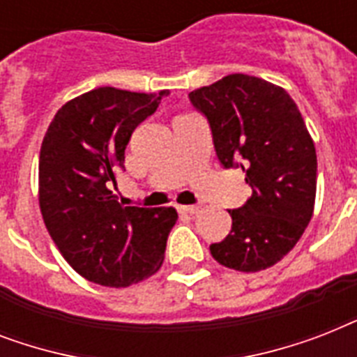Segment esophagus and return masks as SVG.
<instances>
[{
    "instance_id": "obj_1",
    "label": "esophagus",
    "mask_w": 357,
    "mask_h": 357,
    "mask_svg": "<svg viewBox=\"0 0 357 357\" xmlns=\"http://www.w3.org/2000/svg\"><path fill=\"white\" fill-rule=\"evenodd\" d=\"M179 213H189V215H195V213L200 211V207L198 206H178Z\"/></svg>"
}]
</instances>
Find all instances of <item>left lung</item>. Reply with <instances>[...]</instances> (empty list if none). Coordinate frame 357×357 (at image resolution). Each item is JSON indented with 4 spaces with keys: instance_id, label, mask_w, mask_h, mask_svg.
I'll list each match as a JSON object with an SVG mask.
<instances>
[{
    "instance_id": "8db88e82",
    "label": "left lung",
    "mask_w": 357,
    "mask_h": 357,
    "mask_svg": "<svg viewBox=\"0 0 357 357\" xmlns=\"http://www.w3.org/2000/svg\"><path fill=\"white\" fill-rule=\"evenodd\" d=\"M189 100L209 122L220 165L243 168L252 187L246 204L228 211L231 231L211 255L234 271H265L294 248L313 215V139L293 98L254 75H226Z\"/></svg>"
}]
</instances>
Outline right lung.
<instances>
[{"instance_id": "right-lung-1", "label": "right lung", "mask_w": 357, "mask_h": 357, "mask_svg": "<svg viewBox=\"0 0 357 357\" xmlns=\"http://www.w3.org/2000/svg\"><path fill=\"white\" fill-rule=\"evenodd\" d=\"M159 94L100 86L59 109L42 140L38 204L59 252L77 274L105 287H128L159 271L174 207L122 206L111 190L123 151Z\"/></svg>"}]
</instances>
